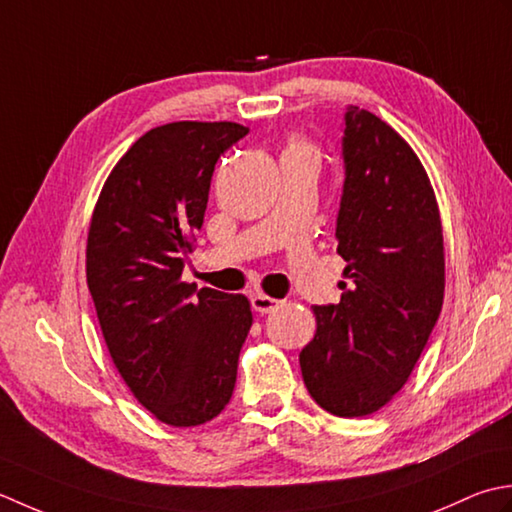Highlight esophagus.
Returning <instances> with one entry per match:
<instances>
[{
    "label": "esophagus",
    "mask_w": 512,
    "mask_h": 512,
    "mask_svg": "<svg viewBox=\"0 0 512 512\" xmlns=\"http://www.w3.org/2000/svg\"><path fill=\"white\" fill-rule=\"evenodd\" d=\"M278 305H280V300L269 298L265 294L252 296V307H254V311H258V314H271V311H274Z\"/></svg>",
    "instance_id": "1"
}]
</instances>
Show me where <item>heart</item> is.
<instances>
[{"instance_id":"heart-1","label":"heart","mask_w":512,"mask_h":512,"mask_svg":"<svg viewBox=\"0 0 512 512\" xmlns=\"http://www.w3.org/2000/svg\"><path fill=\"white\" fill-rule=\"evenodd\" d=\"M285 152H305V154H314V150H311L309 145L302 143V141H294Z\"/></svg>"}]
</instances>
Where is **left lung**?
I'll list each match as a JSON object with an SVG mask.
<instances>
[{
	"mask_svg": "<svg viewBox=\"0 0 512 512\" xmlns=\"http://www.w3.org/2000/svg\"><path fill=\"white\" fill-rule=\"evenodd\" d=\"M336 218L347 260L338 305H316L300 351L307 391L338 417L375 413L398 393L429 342L444 300V241L433 187L391 125L347 106Z\"/></svg>",
	"mask_w": 512,
	"mask_h": 512,
	"instance_id": "8db88e82",
	"label": "left lung"
}]
</instances>
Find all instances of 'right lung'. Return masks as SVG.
Here are the masks:
<instances>
[{"label":"right lung","instance_id":"obj_1","mask_svg":"<svg viewBox=\"0 0 512 512\" xmlns=\"http://www.w3.org/2000/svg\"><path fill=\"white\" fill-rule=\"evenodd\" d=\"M238 123L159 125L114 165L92 214L86 276L114 367L170 426L210 422L232 398L252 327L245 296L183 283L210 183Z\"/></svg>","mask_w":512,"mask_h":512}]
</instances>
